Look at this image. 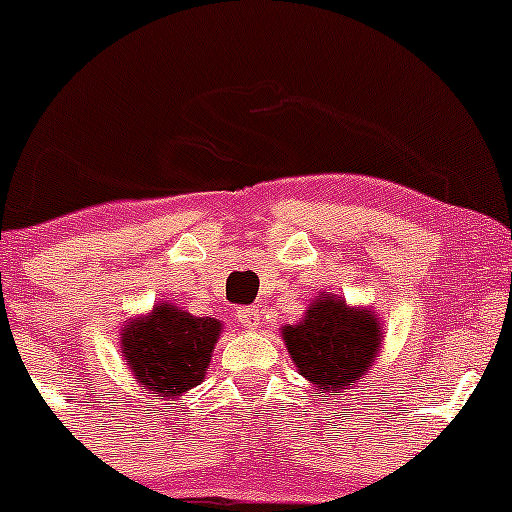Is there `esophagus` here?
<instances>
[{
	"mask_svg": "<svg viewBox=\"0 0 512 512\" xmlns=\"http://www.w3.org/2000/svg\"><path fill=\"white\" fill-rule=\"evenodd\" d=\"M237 322L245 329H257V324H260V309L240 307L237 309Z\"/></svg>",
	"mask_w": 512,
	"mask_h": 512,
	"instance_id": "34e87169",
	"label": "esophagus"
}]
</instances>
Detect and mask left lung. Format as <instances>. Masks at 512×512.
<instances>
[{"label": "left lung", "mask_w": 512, "mask_h": 512, "mask_svg": "<svg viewBox=\"0 0 512 512\" xmlns=\"http://www.w3.org/2000/svg\"><path fill=\"white\" fill-rule=\"evenodd\" d=\"M282 339L289 359L314 391L339 399L374 369L384 332L379 314L369 307L322 292L297 324L282 327Z\"/></svg>", "instance_id": "left-lung-1"}]
</instances>
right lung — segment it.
Returning <instances> with one entry per match:
<instances>
[{
	"mask_svg": "<svg viewBox=\"0 0 512 512\" xmlns=\"http://www.w3.org/2000/svg\"><path fill=\"white\" fill-rule=\"evenodd\" d=\"M220 334V319L160 302L123 324L121 356L146 394L175 401L205 379Z\"/></svg>",
	"mask_w": 512,
	"mask_h": 512,
	"instance_id": "obj_1",
	"label": "right lung"
}]
</instances>
